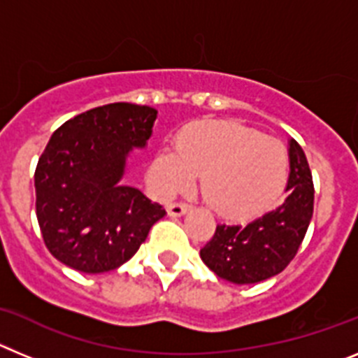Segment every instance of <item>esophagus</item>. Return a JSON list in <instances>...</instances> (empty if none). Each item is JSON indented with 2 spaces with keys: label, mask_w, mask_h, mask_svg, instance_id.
<instances>
[{
  "label": "esophagus",
  "mask_w": 358,
  "mask_h": 358,
  "mask_svg": "<svg viewBox=\"0 0 358 358\" xmlns=\"http://www.w3.org/2000/svg\"><path fill=\"white\" fill-rule=\"evenodd\" d=\"M188 210L189 204H186V202H172V204L166 206V211H169L170 217H181V215H185Z\"/></svg>",
  "instance_id": "esophagus-1"
}]
</instances>
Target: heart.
Wrapping results in <instances>:
<instances>
[{"mask_svg":"<svg viewBox=\"0 0 358 358\" xmlns=\"http://www.w3.org/2000/svg\"><path fill=\"white\" fill-rule=\"evenodd\" d=\"M285 148L235 122L189 123L177 136L176 150L156 156L150 177L157 192H188L201 177L204 199L224 217H249L267 208L287 182Z\"/></svg>","mask_w":358,"mask_h":358,"instance_id":"b5f03b06","label":"heart"}]
</instances>
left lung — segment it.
I'll list each match as a JSON object with an SVG mask.
<instances>
[{"instance_id":"1","label":"left lung","mask_w":358,"mask_h":358,"mask_svg":"<svg viewBox=\"0 0 358 358\" xmlns=\"http://www.w3.org/2000/svg\"><path fill=\"white\" fill-rule=\"evenodd\" d=\"M290 173L280 206L248 224H218L201 258L222 280L248 285L280 274L294 260L314 213V182L305 152L289 141Z\"/></svg>"}]
</instances>
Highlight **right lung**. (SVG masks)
I'll return each instance as SVG.
<instances>
[{
  "label": "right lung",
  "mask_w": 358,
  "mask_h": 358,
  "mask_svg": "<svg viewBox=\"0 0 358 358\" xmlns=\"http://www.w3.org/2000/svg\"><path fill=\"white\" fill-rule=\"evenodd\" d=\"M157 110L116 102L57 129L36 169V213L48 251L87 274L129 262L166 215L138 188L120 185L132 148L152 136Z\"/></svg>",
  "instance_id": "add662e5"
}]
</instances>
